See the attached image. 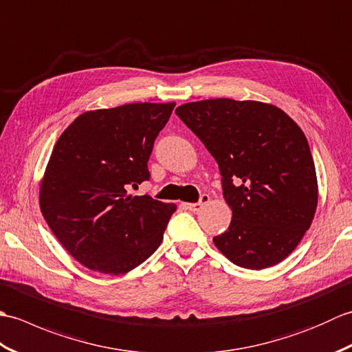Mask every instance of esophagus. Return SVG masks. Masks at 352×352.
Wrapping results in <instances>:
<instances>
[{
    "instance_id": "34e87169",
    "label": "esophagus",
    "mask_w": 352,
    "mask_h": 352,
    "mask_svg": "<svg viewBox=\"0 0 352 352\" xmlns=\"http://www.w3.org/2000/svg\"><path fill=\"white\" fill-rule=\"evenodd\" d=\"M210 203V197L208 195H206V193H203V195H201V198H199V203H193V204H188V208L190 212H199L201 208H203L206 204H208Z\"/></svg>"
}]
</instances>
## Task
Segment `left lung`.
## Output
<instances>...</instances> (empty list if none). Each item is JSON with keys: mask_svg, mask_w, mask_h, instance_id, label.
I'll return each instance as SVG.
<instances>
[{"mask_svg": "<svg viewBox=\"0 0 352 352\" xmlns=\"http://www.w3.org/2000/svg\"><path fill=\"white\" fill-rule=\"evenodd\" d=\"M175 113L219 164L233 218L213 237L216 248L246 269L280 263L301 242L318 207L316 169L302 130L260 101L204 100Z\"/></svg>", "mask_w": 352, "mask_h": 352, "instance_id": "obj_1", "label": "left lung"}]
</instances>
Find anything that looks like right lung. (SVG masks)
Listing matches in <instances>:
<instances>
[{
	"label": "right lung",
	"mask_w": 352,
	"mask_h": 352,
	"mask_svg": "<svg viewBox=\"0 0 352 352\" xmlns=\"http://www.w3.org/2000/svg\"><path fill=\"white\" fill-rule=\"evenodd\" d=\"M174 107L134 102L86 111L56 142L41 212L63 248L92 271L126 274L162 243L177 206L129 189L149 180L154 140Z\"/></svg>",
	"instance_id": "add662e5"
}]
</instances>
